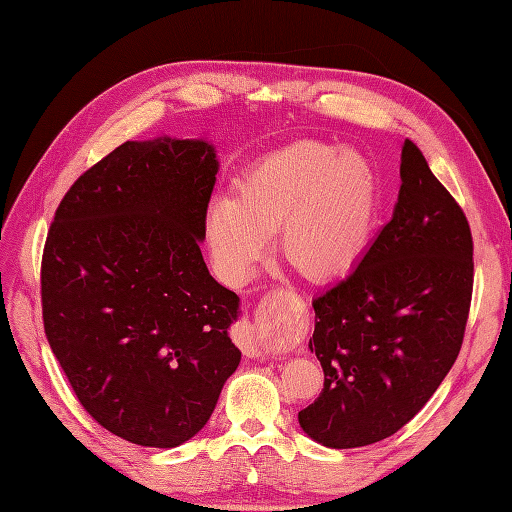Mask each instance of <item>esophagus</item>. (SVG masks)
Returning a JSON list of instances; mask_svg holds the SVG:
<instances>
[{
	"mask_svg": "<svg viewBox=\"0 0 512 512\" xmlns=\"http://www.w3.org/2000/svg\"><path fill=\"white\" fill-rule=\"evenodd\" d=\"M243 350H245V354H250V356L258 354V350H256V346H254V344H245V346H243Z\"/></svg>",
	"mask_w": 512,
	"mask_h": 512,
	"instance_id": "obj_1",
	"label": "esophagus"
}]
</instances>
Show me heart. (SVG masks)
Here are the masks:
<instances>
[{"mask_svg": "<svg viewBox=\"0 0 512 512\" xmlns=\"http://www.w3.org/2000/svg\"><path fill=\"white\" fill-rule=\"evenodd\" d=\"M380 209V181L363 153L324 141L288 143L247 166L235 200L207 213V239L220 275L243 284L280 230V250L309 280L348 273L369 247Z\"/></svg>", "mask_w": 512, "mask_h": 512, "instance_id": "obj_1", "label": "heart"}]
</instances>
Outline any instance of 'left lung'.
Masks as SVG:
<instances>
[{
	"mask_svg": "<svg viewBox=\"0 0 512 512\" xmlns=\"http://www.w3.org/2000/svg\"><path fill=\"white\" fill-rule=\"evenodd\" d=\"M389 224L342 280L316 294L309 350L320 397L299 412L309 438L356 448L393 436L451 371L472 303L474 243L466 213L412 141Z\"/></svg>",
	"mask_w": 512,
	"mask_h": 512,
	"instance_id": "obj_1",
	"label": "left lung"
}]
</instances>
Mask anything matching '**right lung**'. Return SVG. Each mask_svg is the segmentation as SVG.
Instances as JSON below:
<instances>
[{"label":"right lung","mask_w":512,"mask_h":512,"mask_svg":"<svg viewBox=\"0 0 512 512\" xmlns=\"http://www.w3.org/2000/svg\"><path fill=\"white\" fill-rule=\"evenodd\" d=\"M218 166L203 138L123 143L74 181L44 243L49 346L81 406L134 444L194 438L241 361L239 297L200 252Z\"/></svg>","instance_id":"add662e5"}]
</instances>
